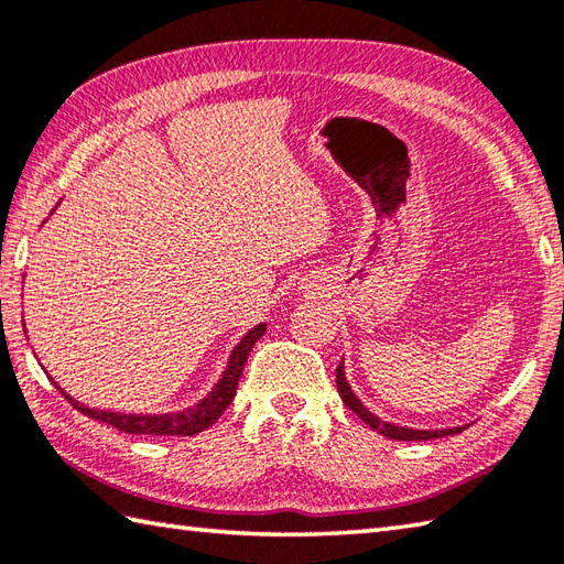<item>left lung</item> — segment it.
Returning a JSON list of instances; mask_svg holds the SVG:
<instances>
[{
	"label": "left lung",
	"mask_w": 564,
	"mask_h": 564,
	"mask_svg": "<svg viewBox=\"0 0 564 564\" xmlns=\"http://www.w3.org/2000/svg\"><path fill=\"white\" fill-rule=\"evenodd\" d=\"M337 391L341 395V401H345V405L349 408V411H355L364 423H367L371 430H377V433H381L383 437L389 440H405V443H421V440H435V437H445V435H457L462 433L465 427H445V430H415V427H401L395 423H386L381 421V417L373 415L367 405H364L355 391H351V386L347 383V377H345V361H339L337 367Z\"/></svg>",
	"instance_id": "obj_1"
}]
</instances>
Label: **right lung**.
Wrapping results in <instances>:
<instances>
[{"label": "right lung", "instance_id": "obj_1", "mask_svg": "<svg viewBox=\"0 0 564 564\" xmlns=\"http://www.w3.org/2000/svg\"><path fill=\"white\" fill-rule=\"evenodd\" d=\"M267 333V323H261L257 327H251L249 333L239 339V345L231 349L229 361H227V369L223 371V379L215 383V389L209 391L203 401H197L195 405L185 408V411L178 413H161V415H141V413H115V411H97V408H87L80 401L70 399L68 393H65L58 383H55V389H58L68 403L75 408V411H80L83 415L93 417V421L99 423H107L121 433H129V435H197L203 433L205 427L213 425L219 415L227 411V405L231 403L237 393V383L241 371H245V364L251 347L257 345L259 337H263Z\"/></svg>", "mask_w": 564, "mask_h": 564}]
</instances>
